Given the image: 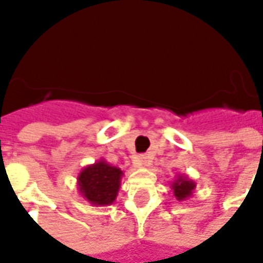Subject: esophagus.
Wrapping results in <instances>:
<instances>
[{"label":"esophagus","instance_id":"34e87169","mask_svg":"<svg viewBox=\"0 0 263 263\" xmlns=\"http://www.w3.org/2000/svg\"><path fill=\"white\" fill-rule=\"evenodd\" d=\"M149 163H151V158L148 155H138L134 159V165L137 167H145V166H149Z\"/></svg>","mask_w":263,"mask_h":263}]
</instances>
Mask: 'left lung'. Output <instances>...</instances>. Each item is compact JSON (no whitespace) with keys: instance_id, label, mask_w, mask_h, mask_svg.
Segmentation results:
<instances>
[{"instance_id":"left-lung-1","label":"left lung","mask_w":263,"mask_h":263,"mask_svg":"<svg viewBox=\"0 0 263 263\" xmlns=\"http://www.w3.org/2000/svg\"><path fill=\"white\" fill-rule=\"evenodd\" d=\"M171 187L176 200L184 201V200H187L189 197L193 196L194 189H196V182H193L192 179H189L186 175H180V176H177L172 182Z\"/></svg>"}]
</instances>
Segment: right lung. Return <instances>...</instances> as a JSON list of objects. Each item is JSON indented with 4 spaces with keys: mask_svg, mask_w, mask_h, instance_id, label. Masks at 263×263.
I'll return each instance as SVG.
<instances>
[{
    "mask_svg": "<svg viewBox=\"0 0 263 263\" xmlns=\"http://www.w3.org/2000/svg\"><path fill=\"white\" fill-rule=\"evenodd\" d=\"M124 172L100 159L92 165L83 167L77 176L79 192L91 205H111L118 196Z\"/></svg>",
    "mask_w": 263,
    "mask_h": 263,
    "instance_id": "add662e5",
    "label": "right lung"
}]
</instances>
